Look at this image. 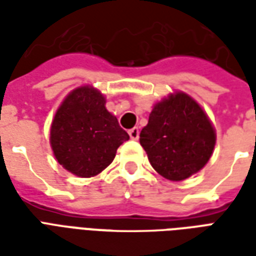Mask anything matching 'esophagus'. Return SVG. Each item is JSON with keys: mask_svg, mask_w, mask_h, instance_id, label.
<instances>
[{"mask_svg": "<svg viewBox=\"0 0 256 256\" xmlns=\"http://www.w3.org/2000/svg\"><path fill=\"white\" fill-rule=\"evenodd\" d=\"M128 136L132 140H138L140 137V128H133L132 130H128Z\"/></svg>", "mask_w": 256, "mask_h": 256, "instance_id": "obj_1", "label": "esophagus"}]
</instances>
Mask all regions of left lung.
<instances>
[{
	"label": "left lung",
	"mask_w": 256,
	"mask_h": 256,
	"mask_svg": "<svg viewBox=\"0 0 256 256\" xmlns=\"http://www.w3.org/2000/svg\"><path fill=\"white\" fill-rule=\"evenodd\" d=\"M216 133L198 101L174 92L156 102L140 144L150 166L170 181H184L203 168L214 152Z\"/></svg>",
	"instance_id": "8db88e82"
}]
</instances>
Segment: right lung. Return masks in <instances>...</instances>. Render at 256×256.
<instances>
[{"instance_id":"1","label":"right lung","mask_w":256,"mask_h":256,"mask_svg":"<svg viewBox=\"0 0 256 256\" xmlns=\"http://www.w3.org/2000/svg\"><path fill=\"white\" fill-rule=\"evenodd\" d=\"M106 102L100 90L84 84L70 92L54 114L49 138L53 155L76 177L100 174L128 140Z\"/></svg>"}]
</instances>
